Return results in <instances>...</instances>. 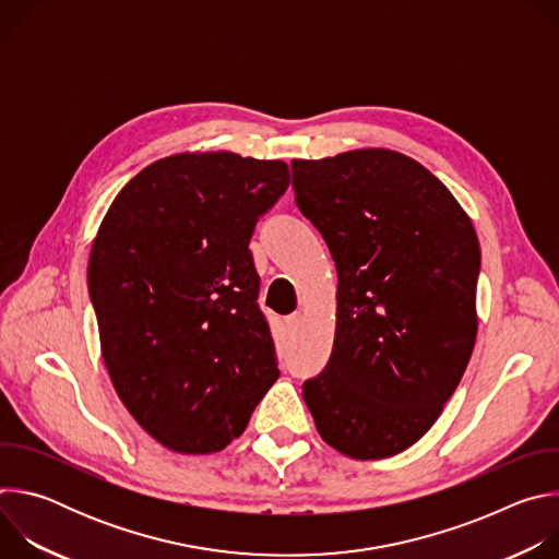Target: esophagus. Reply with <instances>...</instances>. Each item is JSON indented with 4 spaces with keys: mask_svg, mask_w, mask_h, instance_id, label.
Wrapping results in <instances>:
<instances>
[{
    "mask_svg": "<svg viewBox=\"0 0 559 559\" xmlns=\"http://www.w3.org/2000/svg\"><path fill=\"white\" fill-rule=\"evenodd\" d=\"M300 325H302V313L296 311V313H289V316L285 318V328H287L289 332H296Z\"/></svg>",
    "mask_w": 559,
    "mask_h": 559,
    "instance_id": "1",
    "label": "esophagus"
}]
</instances>
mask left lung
<instances>
[{"label":"left lung","instance_id":"left-lung-1","mask_svg":"<svg viewBox=\"0 0 559 559\" xmlns=\"http://www.w3.org/2000/svg\"><path fill=\"white\" fill-rule=\"evenodd\" d=\"M296 205L336 263V336L302 397L321 438L354 460L418 442L475 345L480 243L453 194L414 158L352 150L292 162Z\"/></svg>","mask_w":559,"mask_h":559}]
</instances>
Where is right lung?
I'll list each match as a JSON object with an SVG mask.
<instances>
[{"mask_svg": "<svg viewBox=\"0 0 559 559\" xmlns=\"http://www.w3.org/2000/svg\"><path fill=\"white\" fill-rule=\"evenodd\" d=\"M287 186L283 162L186 152L143 168L102 221L88 289L104 362L177 453L225 449L281 373L250 238Z\"/></svg>", "mask_w": 559, "mask_h": 559, "instance_id": "obj_1", "label": "right lung"}]
</instances>
